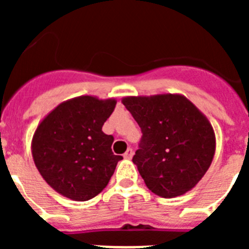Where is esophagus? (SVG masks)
Segmentation results:
<instances>
[{"label":"esophagus","instance_id":"esophagus-1","mask_svg":"<svg viewBox=\"0 0 249 249\" xmlns=\"http://www.w3.org/2000/svg\"><path fill=\"white\" fill-rule=\"evenodd\" d=\"M132 156H133V151H132V148H128L124 153H123V157L126 158V160H131Z\"/></svg>","mask_w":249,"mask_h":249}]
</instances>
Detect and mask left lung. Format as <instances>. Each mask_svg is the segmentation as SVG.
I'll use <instances>...</instances> for the list:
<instances>
[{"label": "left lung", "mask_w": 249, "mask_h": 249, "mask_svg": "<svg viewBox=\"0 0 249 249\" xmlns=\"http://www.w3.org/2000/svg\"><path fill=\"white\" fill-rule=\"evenodd\" d=\"M122 103L142 129L132 160L148 190L173 198L195 188L214 157L208 118L179 93L128 96Z\"/></svg>", "instance_id": "8db88e82"}]
</instances>
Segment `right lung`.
I'll list each match as a JSON object with an SVG mask.
<instances>
[{
  "label": "right lung",
  "instance_id": "add662e5",
  "mask_svg": "<svg viewBox=\"0 0 249 249\" xmlns=\"http://www.w3.org/2000/svg\"><path fill=\"white\" fill-rule=\"evenodd\" d=\"M114 98L80 96L59 103L32 137V157L51 188L72 201H89L103 191L122 156L112 152L113 137L102 132Z\"/></svg>",
  "mask_w": 249,
  "mask_h": 249
}]
</instances>
